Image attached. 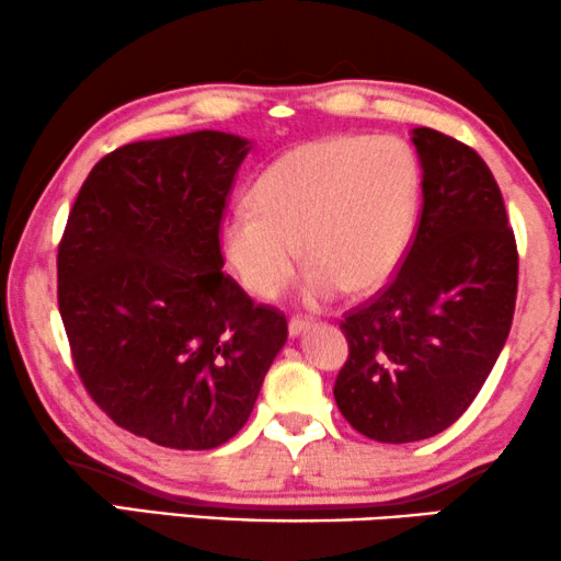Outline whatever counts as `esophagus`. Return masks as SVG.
<instances>
[{
	"label": "esophagus",
	"mask_w": 561,
	"mask_h": 561,
	"mask_svg": "<svg viewBox=\"0 0 561 561\" xmlns=\"http://www.w3.org/2000/svg\"><path fill=\"white\" fill-rule=\"evenodd\" d=\"M310 325H312L310 318H302V314H291V318H289V335L291 337L302 335L305 330H310Z\"/></svg>",
	"instance_id": "34e87169"
}]
</instances>
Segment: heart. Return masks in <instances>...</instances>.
Segmentation results:
<instances>
[{
	"mask_svg": "<svg viewBox=\"0 0 561 561\" xmlns=\"http://www.w3.org/2000/svg\"><path fill=\"white\" fill-rule=\"evenodd\" d=\"M422 198L420 162L397 137H328L277 157L256 180L251 205L224 224V251L254 297L270 299L299 266L302 291L328 302L345 289L391 279L412 241Z\"/></svg>",
	"mask_w": 561,
	"mask_h": 561,
	"instance_id": "heart-1",
	"label": "heart"
}]
</instances>
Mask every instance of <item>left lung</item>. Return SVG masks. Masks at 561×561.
Masks as SVG:
<instances>
[{
    "label": "left lung",
    "mask_w": 561,
    "mask_h": 561,
    "mask_svg": "<svg viewBox=\"0 0 561 561\" xmlns=\"http://www.w3.org/2000/svg\"><path fill=\"white\" fill-rule=\"evenodd\" d=\"M422 216L391 282L345 312L337 409L376 442H416L460 420L514 320L518 249L493 172L476 149L414 129Z\"/></svg>",
    "instance_id": "left-lung-1"
}]
</instances>
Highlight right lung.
I'll return each instance as SVG.
<instances>
[{
  "instance_id": "1",
  "label": "right lung",
  "mask_w": 561,
  "mask_h": 561,
  "mask_svg": "<svg viewBox=\"0 0 561 561\" xmlns=\"http://www.w3.org/2000/svg\"><path fill=\"white\" fill-rule=\"evenodd\" d=\"M249 141L224 131L124 145L89 172L58 247L70 358L101 412L172 449L247 424L287 318L228 277L220 220Z\"/></svg>"
}]
</instances>
